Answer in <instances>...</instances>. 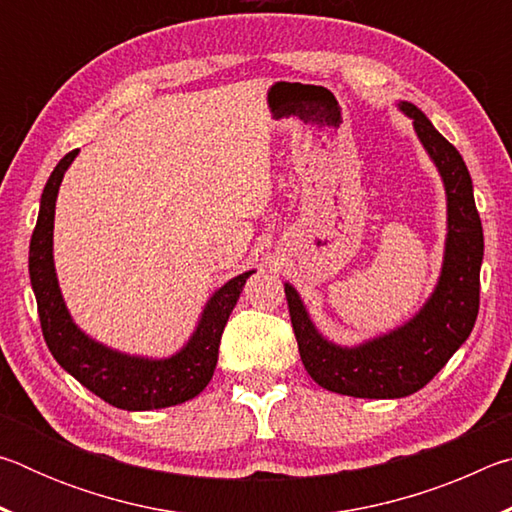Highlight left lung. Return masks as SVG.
<instances>
[{
  "mask_svg": "<svg viewBox=\"0 0 512 512\" xmlns=\"http://www.w3.org/2000/svg\"><path fill=\"white\" fill-rule=\"evenodd\" d=\"M404 115L440 171L447 194L443 271L431 298L409 323L354 348L327 341L311 323L298 291L284 284L300 359L318 386L368 400H393L420 391L470 336L479 314L483 228L474 205L472 178L461 153L409 101Z\"/></svg>",
  "mask_w": 512,
  "mask_h": 512,
  "instance_id": "1",
  "label": "left lung"
}]
</instances>
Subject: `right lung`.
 <instances>
[{"instance_id": "add662e5", "label": "right lung", "mask_w": 512, "mask_h": 512, "mask_svg": "<svg viewBox=\"0 0 512 512\" xmlns=\"http://www.w3.org/2000/svg\"><path fill=\"white\" fill-rule=\"evenodd\" d=\"M76 155L79 149L67 153L51 171L40 198L38 223L29 246L31 287L36 293L47 348L69 375L117 409L151 411L192 400L210 384L216 359H219L223 327L253 271L232 277L219 291H214L192 339L169 359L131 357L90 339L69 316L54 268V212L58 187Z\"/></svg>"}]
</instances>
